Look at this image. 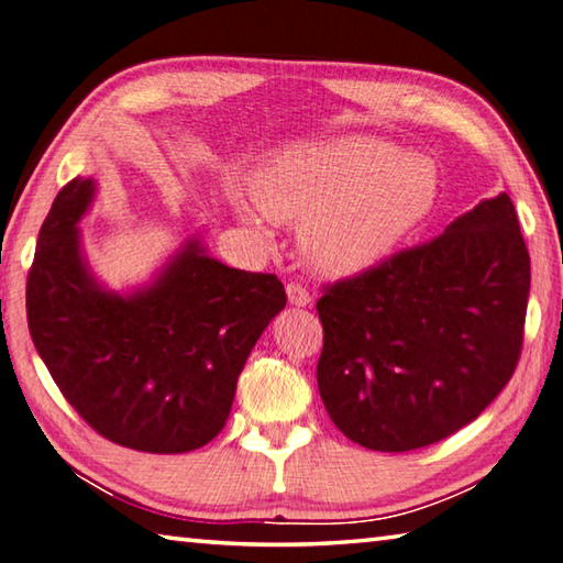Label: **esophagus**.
Listing matches in <instances>:
<instances>
[{"label":"esophagus","instance_id":"1","mask_svg":"<svg viewBox=\"0 0 563 563\" xmlns=\"http://www.w3.org/2000/svg\"><path fill=\"white\" fill-rule=\"evenodd\" d=\"M285 292H288V302L295 305V308H305V305H310V290L305 288L300 283H288L285 285Z\"/></svg>","mask_w":563,"mask_h":563}]
</instances>
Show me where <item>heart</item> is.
<instances>
[{"instance_id": "heart-1", "label": "heart", "mask_w": 563, "mask_h": 563, "mask_svg": "<svg viewBox=\"0 0 563 563\" xmlns=\"http://www.w3.org/2000/svg\"><path fill=\"white\" fill-rule=\"evenodd\" d=\"M263 213L300 227L310 268L346 278L374 268L421 227L438 199L433 162L374 135L305 142L253 177ZM241 217L255 223L253 209Z\"/></svg>"}]
</instances>
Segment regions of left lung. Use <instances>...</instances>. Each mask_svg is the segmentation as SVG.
<instances>
[{
  "instance_id": "obj_1",
  "label": "left lung",
  "mask_w": 563,
  "mask_h": 563,
  "mask_svg": "<svg viewBox=\"0 0 563 563\" xmlns=\"http://www.w3.org/2000/svg\"><path fill=\"white\" fill-rule=\"evenodd\" d=\"M529 280L503 191L433 241L327 285L317 386L332 423L369 451L404 453L475 421L517 369Z\"/></svg>"
}]
</instances>
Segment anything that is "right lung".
I'll use <instances>...</instances> for the list:
<instances>
[{"label": "right lung", "instance_id": "add662e5", "mask_svg": "<svg viewBox=\"0 0 563 563\" xmlns=\"http://www.w3.org/2000/svg\"><path fill=\"white\" fill-rule=\"evenodd\" d=\"M96 181L70 179L51 203L26 278L29 332L78 416L142 453H189L219 435L239 374L285 308L271 273L229 268L197 239L135 292L106 290L80 251Z\"/></svg>", "mask_w": 563, "mask_h": 563}]
</instances>
